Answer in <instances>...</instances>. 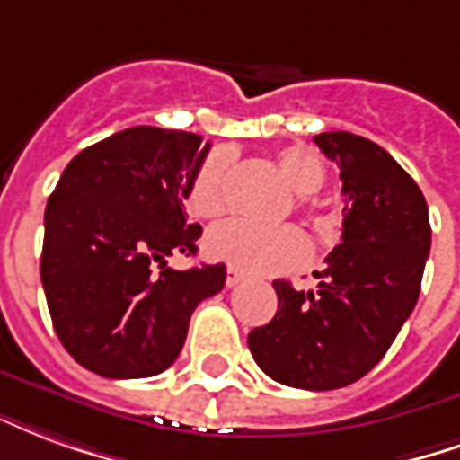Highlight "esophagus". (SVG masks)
Listing matches in <instances>:
<instances>
[{
	"label": "esophagus",
	"mask_w": 460,
	"mask_h": 460,
	"mask_svg": "<svg viewBox=\"0 0 460 460\" xmlns=\"http://www.w3.org/2000/svg\"><path fill=\"white\" fill-rule=\"evenodd\" d=\"M240 281H243V271L234 270V267H227V274H226L227 287H234V284H240Z\"/></svg>",
	"instance_id": "obj_1"
}]
</instances>
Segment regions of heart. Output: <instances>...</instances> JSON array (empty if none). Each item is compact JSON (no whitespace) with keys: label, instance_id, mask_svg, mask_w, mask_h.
Masks as SVG:
<instances>
[{"label":"heart","instance_id":"obj_1","mask_svg":"<svg viewBox=\"0 0 460 460\" xmlns=\"http://www.w3.org/2000/svg\"><path fill=\"white\" fill-rule=\"evenodd\" d=\"M279 169L299 196H311L323 186V164L306 146H287L279 152ZM230 156L213 152L198 166L186 190V206L196 217L213 220L227 208ZM206 252L217 262L250 274H279L296 270L311 254V243L299 227H262L247 220H227L210 227Z\"/></svg>","mask_w":460,"mask_h":460}]
</instances>
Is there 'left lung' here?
<instances>
[{
  "label": "left lung",
  "instance_id": "left-lung-1",
  "mask_svg": "<svg viewBox=\"0 0 460 460\" xmlns=\"http://www.w3.org/2000/svg\"><path fill=\"white\" fill-rule=\"evenodd\" d=\"M343 181L341 244L299 291L277 279V314L250 331L254 363L299 390H338L380 363L421 289L431 247L424 193L382 146L350 132L314 137Z\"/></svg>",
  "mask_w": 460,
  "mask_h": 460
}]
</instances>
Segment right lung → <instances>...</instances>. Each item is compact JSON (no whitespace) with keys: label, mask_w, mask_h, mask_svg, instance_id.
Instances as JSON below:
<instances>
[{"label":"right lung","mask_w":460,"mask_h":460,"mask_svg":"<svg viewBox=\"0 0 460 460\" xmlns=\"http://www.w3.org/2000/svg\"><path fill=\"white\" fill-rule=\"evenodd\" d=\"M210 144L132 127L70 161L43 217L41 281L73 360L112 380L152 377L179 358L190 314L226 287V264L171 270L203 233L183 200ZM160 271H155V267Z\"/></svg>","instance_id":"obj_1"}]
</instances>
